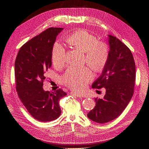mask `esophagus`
<instances>
[{
    "instance_id": "1",
    "label": "esophagus",
    "mask_w": 149,
    "mask_h": 149,
    "mask_svg": "<svg viewBox=\"0 0 149 149\" xmlns=\"http://www.w3.org/2000/svg\"><path fill=\"white\" fill-rule=\"evenodd\" d=\"M71 94L72 96L78 97H82V96L81 95V94H78V93H73V92L71 93Z\"/></svg>"
}]
</instances>
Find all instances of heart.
Returning a JSON list of instances; mask_svg holds the SVG:
<instances>
[{"instance_id": "1", "label": "heart", "mask_w": 149, "mask_h": 149, "mask_svg": "<svg viewBox=\"0 0 149 149\" xmlns=\"http://www.w3.org/2000/svg\"><path fill=\"white\" fill-rule=\"evenodd\" d=\"M66 42L85 52V60L94 71H101L105 67L109 56V47L106 43L98 41L95 35L85 30H80L68 36ZM52 58L56 67H61L66 63V52L59 43L53 45ZM93 77L92 71L88 66H70L63 80L70 88L82 91Z\"/></svg>"}]
</instances>
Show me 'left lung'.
I'll return each instance as SVG.
<instances>
[{
    "label": "left lung",
    "instance_id": "8db88e82",
    "mask_svg": "<svg viewBox=\"0 0 149 149\" xmlns=\"http://www.w3.org/2000/svg\"><path fill=\"white\" fill-rule=\"evenodd\" d=\"M109 56L101 75L92 84L93 88H104L102 99L96 97V106L88 118L104 124L121 114L131 100L136 80V65L129 48L114 36L108 35Z\"/></svg>",
    "mask_w": 149,
    "mask_h": 149
}]
</instances>
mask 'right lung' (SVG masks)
<instances>
[{"label":"right lung","mask_w":149,"mask_h":149,"mask_svg":"<svg viewBox=\"0 0 149 149\" xmlns=\"http://www.w3.org/2000/svg\"><path fill=\"white\" fill-rule=\"evenodd\" d=\"M63 28L51 27L22 46L15 62L16 90L20 101L35 119L48 122L61 114L59 101L66 93L59 89L45 91L43 82L52 66V53L57 35Z\"/></svg>","instance_id":"obj_1"}]
</instances>
